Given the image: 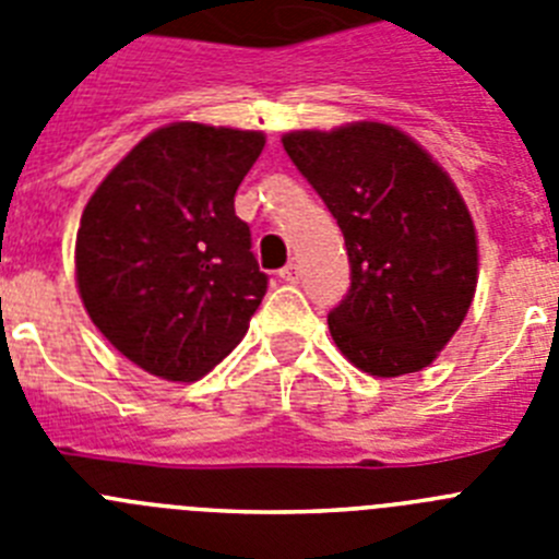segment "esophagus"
<instances>
[{"label": "esophagus", "mask_w": 559, "mask_h": 559, "mask_svg": "<svg viewBox=\"0 0 559 559\" xmlns=\"http://www.w3.org/2000/svg\"><path fill=\"white\" fill-rule=\"evenodd\" d=\"M280 280H285V283H299V265L290 260V263L280 271Z\"/></svg>", "instance_id": "esophagus-1"}]
</instances>
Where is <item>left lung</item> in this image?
Instances as JSON below:
<instances>
[{
  "label": "left lung",
  "mask_w": 559,
  "mask_h": 559,
  "mask_svg": "<svg viewBox=\"0 0 559 559\" xmlns=\"http://www.w3.org/2000/svg\"><path fill=\"white\" fill-rule=\"evenodd\" d=\"M296 170L344 235L349 290L328 313L335 347L378 378L419 372L476 294V229L448 173L383 122L285 133Z\"/></svg>",
  "instance_id": "8db88e82"
}]
</instances>
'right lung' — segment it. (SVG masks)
I'll return each mask as SVG.
<instances>
[{
    "mask_svg": "<svg viewBox=\"0 0 559 559\" xmlns=\"http://www.w3.org/2000/svg\"><path fill=\"white\" fill-rule=\"evenodd\" d=\"M260 131L173 122L147 133L83 210L78 288L95 328L145 372L195 380L231 353L269 274L235 215Z\"/></svg>",
    "mask_w": 559,
    "mask_h": 559,
    "instance_id": "1",
    "label": "right lung"
}]
</instances>
